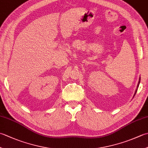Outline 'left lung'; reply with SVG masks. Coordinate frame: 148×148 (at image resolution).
<instances>
[{"label":"left lung","mask_w":148,"mask_h":148,"mask_svg":"<svg viewBox=\"0 0 148 148\" xmlns=\"http://www.w3.org/2000/svg\"><path fill=\"white\" fill-rule=\"evenodd\" d=\"M140 79H139V83H138V85H137V88H138V87H139V83H140ZM137 90H136V92H135V94H134V95H136V92H137Z\"/></svg>","instance_id":"8db88e82"}]
</instances>
